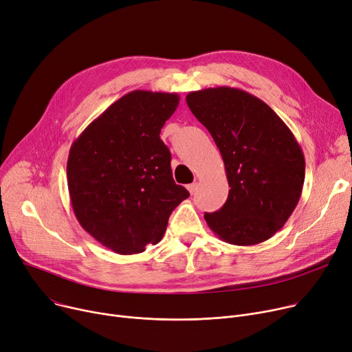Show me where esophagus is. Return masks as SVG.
Instances as JSON below:
<instances>
[{
  "label": "esophagus",
  "instance_id": "esophagus-1",
  "mask_svg": "<svg viewBox=\"0 0 352 352\" xmlns=\"http://www.w3.org/2000/svg\"><path fill=\"white\" fill-rule=\"evenodd\" d=\"M196 189H197V183H192V184H188V190L190 192V195H195Z\"/></svg>",
  "mask_w": 352,
  "mask_h": 352
}]
</instances>
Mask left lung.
Masks as SVG:
<instances>
[{"label":"left lung","mask_w":352,"mask_h":352,"mask_svg":"<svg viewBox=\"0 0 352 352\" xmlns=\"http://www.w3.org/2000/svg\"><path fill=\"white\" fill-rule=\"evenodd\" d=\"M186 102L213 136L230 186L223 208L206 213V221L226 243L268 240L302 192L305 160L293 132L267 103L237 88L195 91Z\"/></svg>","instance_id":"1"}]
</instances>
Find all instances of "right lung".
Masks as SVG:
<instances>
[{"label":"right lung","mask_w":352,"mask_h":352,"mask_svg":"<svg viewBox=\"0 0 352 352\" xmlns=\"http://www.w3.org/2000/svg\"><path fill=\"white\" fill-rule=\"evenodd\" d=\"M179 99L132 91L71 146L67 176L74 213L82 229L118 254L159 243L176 206L190 196L175 183L170 152L159 136Z\"/></svg>","instance_id":"right-lung-1"}]
</instances>
